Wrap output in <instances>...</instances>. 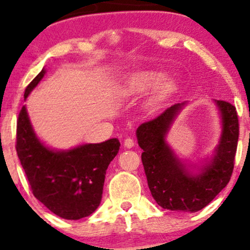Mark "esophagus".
Listing matches in <instances>:
<instances>
[{"label": "esophagus", "mask_w": 250, "mask_h": 250, "mask_svg": "<svg viewBox=\"0 0 250 250\" xmlns=\"http://www.w3.org/2000/svg\"><path fill=\"white\" fill-rule=\"evenodd\" d=\"M124 146L128 149L133 148V146H134V140H133L132 138H126L124 140Z\"/></svg>", "instance_id": "esophagus-1"}]
</instances>
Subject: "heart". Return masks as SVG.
Returning a JSON list of instances; mask_svg holds the SVG:
<instances>
[{
	"mask_svg": "<svg viewBox=\"0 0 250 250\" xmlns=\"http://www.w3.org/2000/svg\"><path fill=\"white\" fill-rule=\"evenodd\" d=\"M162 80V75L156 74V73H140L138 75H135L134 77L132 78L131 82H129V86L128 90L132 93H136V92H141L145 90H148V88L152 87L153 85L158 84L159 81ZM164 97V92L162 94H159L155 100H152L151 102V107H156L157 104H159V101L162 100Z\"/></svg>",
	"mask_w": 250,
	"mask_h": 250,
	"instance_id": "1",
	"label": "heart"
}]
</instances>
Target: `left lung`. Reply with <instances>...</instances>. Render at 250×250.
Listing matches in <instances>:
<instances>
[{"instance_id":"1","label":"left lung","mask_w":250,"mask_h":250,"mask_svg":"<svg viewBox=\"0 0 250 250\" xmlns=\"http://www.w3.org/2000/svg\"><path fill=\"white\" fill-rule=\"evenodd\" d=\"M184 104L167 108L158 117L136 129L141 159L153 199L169 210L194 213L206 207L230 181L239 139L237 109L230 102L217 100L221 111V141L214 158L198 175H191L167 146L165 135Z\"/></svg>"}]
</instances>
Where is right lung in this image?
Instances as JSON below:
<instances>
[{"label": "right lung", "mask_w": 250, "mask_h": 250, "mask_svg": "<svg viewBox=\"0 0 250 250\" xmlns=\"http://www.w3.org/2000/svg\"><path fill=\"white\" fill-rule=\"evenodd\" d=\"M45 70L26 87L23 97L40 83ZM118 139L54 151L40 142L25 105L17 121L16 150L36 199L58 216L80 220L99 207L109 164L118 153Z\"/></svg>", "instance_id": "1"}]
</instances>
